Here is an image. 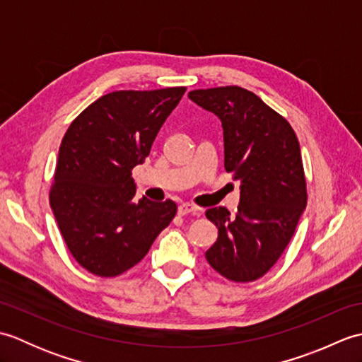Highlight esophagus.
Here are the masks:
<instances>
[{
    "label": "esophagus",
    "instance_id": "1",
    "mask_svg": "<svg viewBox=\"0 0 362 362\" xmlns=\"http://www.w3.org/2000/svg\"><path fill=\"white\" fill-rule=\"evenodd\" d=\"M177 211H179V214H182V216H185V214H194V216H199L201 214V209L199 206L189 204V202H183L179 205V209H177Z\"/></svg>",
    "mask_w": 362,
    "mask_h": 362
}]
</instances>
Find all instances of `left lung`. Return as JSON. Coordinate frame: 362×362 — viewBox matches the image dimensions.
<instances>
[{
	"label": "left lung",
	"instance_id": "8db88e82",
	"mask_svg": "<svg viewBox=\"0 0 362 362\" xmlns=\"http://www.w3.org/2000/svg\"><path fill=\"white\" fill-rule=\"evenodd\" d=\"M188 98L221 119L226 171L241 180L235 216L224 206L205 213L219 230L205 258L228 280H258L286 249L308 201L296 132L280 113L238 86L193 90Z\"/></svg>",
	"mask_w": 362,
	"mask_h": 362
}]
</instances>
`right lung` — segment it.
<instances>
[{"label": "right lung", "mask_w": 362, "mask_h": 362, "mask_svg": "<svg viewBox=\"0 0 362 362\" xmlns=\"http://www.w3.org/2000/svg\"><path fill=\"white\" fill-rule=\"evenodd\" d=\"M185 87L119 90L76 118L60 144L49 204L68 250L98 276H117L146 257L177 213L173 201L135 197L132 169L149 156Z\"/></svg>", "instance_id": "add662e5"}]
</instances>
